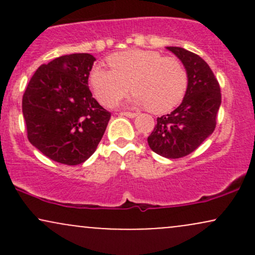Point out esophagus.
Wrapping results in <instances>:
<instances>
[{
	"label": "esophagus",
	"mask_w": 255,
	"mask_h": 255,
	"mask_svg": "<svg viewBox=\"0 0 255 255\" xmlns=\"http://www.w3.org/2000/svg\"><path fill=\"white\" fill-rule=\"evenodd\" d=\"M121 115L127 116V118H130V119H134V118H136L137 114H135V113H129V111H124V113H121Z\"/></svg>",
	"instance_id": "34e87169"
}]
</instances>
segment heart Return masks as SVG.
Listing matches in <instances>:
<instances>
[{
    "label": "heart",
    "instance_id": "heart-1",
    "mask_svg": "<svg viewBox=\"0 0 255 255\" xmlns=\"http://www.w3.org/2000/svg\"><path fill=\"white\" fill-rule=\"evenodd\" d=\"M108 62L111 69L95 66L90 74L96 97L107 107L121 101L131 89L135 92L131 104L164 114L180 104L186 93L188 74L175 57L135 49L111 55Z\"/></svg>",
    "mask_w": 255,
    "mask_h": 255
}]
</instances>
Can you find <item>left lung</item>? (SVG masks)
<instances>
[{
	"instance_id": "1",
	"label": "left lung",
	"mask_w": 255,
	"mask_h": 255,
	"mask_svg": "<svg viewBox=\"0 0 255 255\" xmlns=\"http://www.w3.org/2000/svg\"><path fill=\"white\" fill-rule=\"evenodd\" d=\"M166 49L182 62L188 85L182 103L157 119L147 142L159 156L176 159L197 150L213 133L222 96L217 79L203 58L178 46Z\"/></svg>"
}]
</instances>
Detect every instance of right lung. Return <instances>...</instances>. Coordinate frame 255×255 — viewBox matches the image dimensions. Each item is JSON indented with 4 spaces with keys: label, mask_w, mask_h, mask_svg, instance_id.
<instances>
[{
    "label": "right lung",
    "mask_w": 255,
    "mask_h": 255,
    "mask_svg": "<svg viewBox=\"0 0 255 255\" xmlns=\"http://www.w3.org/2000/svg\"><path fill=\"white\" fill-rule=\"evenodd\" d=\"M95 61L90 54H71L42 64L22 96L28 140L57 163H84L107 129L110 113L89 89Z\"/></svg>",
    "instance_id": "right-lung-1"
}]
</instances>
